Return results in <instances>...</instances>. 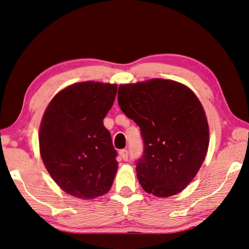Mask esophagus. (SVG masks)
<instances>
[{
    "label": "esophagus",
    "instance_id": "1",
    "mask_svg": "<svg viewBox=\"0 0 249 249\" xmlns=\"http://www.w3.org/2000/svg\"><path fill=\"white\" fill-rule=\"evenodd\" d=\"M119 154H120V157H121L122 160H124V161H127L128 160V150L127 149L120 150Z\"/></svg>",
    "mask_w": 249,
    "mask_h": 249
}]
</instances>
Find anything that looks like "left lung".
I'll use <instances>...</instances> for the list:
<instances>
[{
  "instance_id": "8db88e82",
  "label": "left lung",
  "mask_w": 249,
  "mask_h": 249,
  "mask_svg": "<svg viewBox=\"0 0 249 249\" xmlns=\"http://www.w3.org/2000/svg\"><path fill=\"white\" fill-rule=\"evenodd\" d=\"M118 104L141 130L143 156L136 170L142 189L159 197L180 193L209 149V124L197 97L180 83L156 78L120 85Z\"/></svg>"
}]
</instances>
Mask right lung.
<instances>
[{
	"label": "right lung",
	"mask_w": 249,
	"mask_h": 249,
	"mask_svg": "<svg viewBox=\"0 0 249 249\" xmlns=\"http://www.w3.org/2000/svg\"><path fill=\"white\" fill-rule=\"evenodd\" d=\"M117 85L85 81L53 98L39 127V151L48 173L65 192L95 198L108 192L118 170L117 151L104 118Z\"/></svg>",
	"instance_id": "right-lung-1"
}]
</instances>
